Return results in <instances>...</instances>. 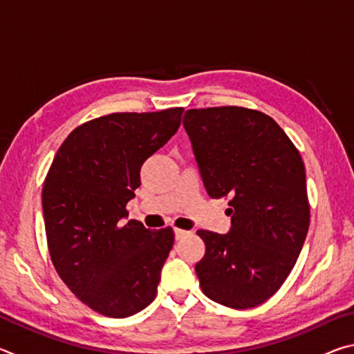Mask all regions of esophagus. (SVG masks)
Here are the masks:
<instances>
[{"label":"esophagus","instance_id":"1","mask_svg":"<svg viewBox=\"0 0 354 354\" xmlns=\"http://www.w3.org/2000/svg\"><path fill=\"white\" fill-rule=\"evenodd\" d=\"M187 234H189V231H185V230H179V227H175V237H176V241H179V239L185 237Z\"/></svg>","mask_w":354,"mask_h":354}]
</instances>
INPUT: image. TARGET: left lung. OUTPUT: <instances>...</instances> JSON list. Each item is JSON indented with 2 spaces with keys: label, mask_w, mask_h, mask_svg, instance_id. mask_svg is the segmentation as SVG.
<instances>
[{
  "label": "left lung",
  "mask_w": 354,
  "mask_h": 354,
  "mask_svg": "<svg viewBox=\"0 0 354 354\" xmlns=\"http://www.w3.org/2000/svg\"><path fill=\"white\" fill-rule=\"evenodd\" d=\"M184 128L211 198H227L231 231L200 230L205 257L195 272L203 293L248 309L277 292L309 230L306 171L272 117L239 106L189 109Z\"/></svg>",
  "instance_id": "8db88e82"
}]
</instances>
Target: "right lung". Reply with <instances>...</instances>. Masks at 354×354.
I'll return each mask as SVG.
<instances>
[{"mask_svg": "<svg viewBox=\"0 0 354 354\" xmlns=\"http://www.w3.org/2000/svg\"><path fill=\"white\" fill-rule=\"evenodd\" d=\"M183 112L170 107L93 118L71 131L46 173L41 206L53 266L101 315L129 317L158 293L175 232L120 221L140 185L143 162L175 136Z\"/></svg>", "mask_w": 354, "mask_h": 354, "instance_id": "right-lung-1", "label": "right lung"}]
</instances>
